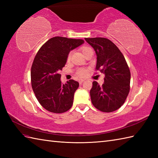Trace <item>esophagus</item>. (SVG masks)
I'll return each instance as SVG.
<instances>
[{
	"label": "esophagus",
	"instance_id": "1",
	"mask_svg": "<svg viewBox=\"0 0 158 158\" xmlns=\"http://www.w3.org/2000/svg\"><path fill=\"white\" fill-rule=\"evenodd\" d=\"M85 81V80H83V79H81V80H79V83H80V84H81V83H83V82H84Z\"/></svg>",
	"mask_w": 158,
	"mask_h": 158
}]
</instances>
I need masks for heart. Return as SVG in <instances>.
I'll return each instance as SVG.
<instances>
[{
    "mask_svg": "<svg viewBox=\"0 0 158 158\" xmlns=\"http://www.w3.org/2000/svg\"><path fill=\"white\" fill-rule=\"evenodd\" d=\"M91 48H88V47H83V48H81V51L83 52V54L86 52H88L89 49H90ZM70 58V53L69 54L68 56V60H69ZM87 74V70L85 69H79L78 71H77V75H78L79 77H85L86 75Z\"/></svg>",
    "mask_w": 158,
    "mask_h": 158,
    "instance_id": "1",
    "label": "heart"
}]
</instances>
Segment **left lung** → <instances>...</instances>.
Masks as SVG:
<instances>
[{"label": "left lung", "instance_id": "left-lung-1", "mask_svg": "<svg viewBox=\"0 0 158 158\" xmlns=\"http://www.w3.org/2000/svg\"><path fill=\"white\" fill-rule=\"evenodd\" d=\"M97 56L96 69L105 74L104 83L94 81L90 90L91 100L97 109L110 113L119 109L130 92V71L118 48L109 39L85 38Z\"/></svg>", "mask_w": 158, "mask_h": 158}]
</instances>
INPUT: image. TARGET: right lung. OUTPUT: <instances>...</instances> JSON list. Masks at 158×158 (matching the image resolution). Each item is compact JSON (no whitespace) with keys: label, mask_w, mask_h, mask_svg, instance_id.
I'll return each instance as SVG.
<instances>
[{"label":"right lung","mask_w":158,"mask_h":158,"mask_svg":"<svg viewBox=\"0 0 158 158\" xmlns=\"http://www.w3.org/2000/svg\"><path fill=\"white\" fill-rule=\"evenodd\" d=\"M83 43L82 39L55 36L36 53L31 68L32 88L39 103L49 112L62 113L71 108L79 84L73 79L63 84L59 72L65 66L69 52Z\"/></svg>","instance_id":"right-lung-1"}]
</instances>
